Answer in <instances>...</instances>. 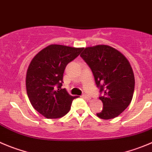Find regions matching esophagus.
<instances>
[{
    "mask_svg": "<svg viewBox=\"0 0 152 152\" xmlns=\"http://www.w3.org/2000/svg\"><path fill=\"white\" fill-rule=\"evenodd\" d=\"M82 97H83V98H85V99H86V100H91V97H89L88 95H87V94H83V96H82Z\"/></svg>",
    "mask_w": 152,
    "mask_h": 152,
    "instance_id": "1",
    "label": "esophagus"
}]
</instances>
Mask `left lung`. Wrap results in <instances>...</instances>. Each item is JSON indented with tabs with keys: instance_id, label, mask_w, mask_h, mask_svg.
I'll return each mask as SVG.
<instances>
[{
	"instance_id": "8db88e82",
	"label": "left lung",
	"mask_w": 152,
	"mask_h": 152,
	"mask_svg": "<svg viewBox=\"0 0 152 152\" xmlns=\"http://www.w3.org/2000/svg\"><path fill=\"white\" fill-rule=\"evenodd\" d=\"M93 73L103 108L97 115L111 119L121 114L131 102L135 79L125 57L114 48L105 45L88 47L80 55Z\"/></svg>"
}]
</instances>
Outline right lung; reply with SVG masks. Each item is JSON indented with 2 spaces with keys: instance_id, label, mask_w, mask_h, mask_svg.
<instances>
[{
  "instance_id": "right-lung-1",
  "label": "right lung",
  "mask_w": 152,
  "mask_h": 152,
  "mask_svg": "<svg viewBox=\"0 0 152 152\" xmlns=\"http://www.w3.org/2000/svg\"><path fill=\"white\" fill-rule=\"evenodd\" d=\"M83 49L50 45L31 61L26 75L27 94L34 108L47 118L65 115L76 98L61 86L66 66Z\"/></svg>"
}]
</instances>
